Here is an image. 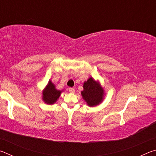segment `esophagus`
<instances>
[{"mask_svg":"<svg viewBox=\"0 0 156 156\" xmlns=\"http://www.w3.org/2000/svg\"><path fill=\"white\" fill-rule=\"evenodd\" d=\"M69 91L70 93H74L75 89L73 88V87H69Z\"/></svg>","mask_w":156,"mask_h":156,"instance_id":"34e87169","label":"esophagus"}]
</instances>
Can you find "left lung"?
<instances>
[{
  "label": "left lung",
  "mask_w": 156,
  "mask_h": 156,
  "mask_svg": "<svg viewBox=\"0 0 156 156\" xmlns=\"http://www.w3.org/2000/svg\"><path fill=\"white\" fill-rule=\"evenodd\" d=\"M83 88L84 90L81 91V94L88 105L93 107L101 102L103 99L104 90L93 78H90L84 82Z\"/></svg>",
  "instance_id": "8db88e82"
}]
</instances>
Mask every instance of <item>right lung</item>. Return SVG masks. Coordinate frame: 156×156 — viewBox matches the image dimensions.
<instances>
[{"mask_svg": "<svg viewBox=\"0 0 156 156\" xmlns=\"http://www.w3.org/2000/svg\"><path fill=\"white\" fill-rule=\"evenodd\" d=\"M60 93L61 91L55 89L54 84L49 81L43 91V100L47 104H54L60 96Z\"/></svg>", "mask_w": 156, "mask_h": 156, "instance_id": "add662e5", "label": "right lung"}]
</instances>
